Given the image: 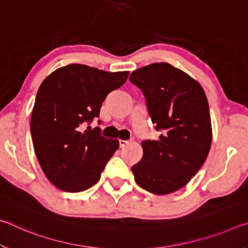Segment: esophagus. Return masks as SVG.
<instances>
[{
  "label": "esophagus",
  "mask_w": 248,
  "mask_h": 248,
  "mask_svg": "<svg viewBox=\"0 0 248 248\" xmlns=\"http://www.w3.org/2000/svg\"><path fill=\"white\" fill-rule=\"evenodd\" d=\"M129 143L128 140H119V144H120V148H124L125 145Z\"/></svg>",
  "instance_id": "1"
}]
</instances>
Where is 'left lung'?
Masks as SVG:
<instances>
[{"instance_id":"8db88e82","label":"left lung","mask_w":248,"mask_h":248,"mask_svg":"<svg viewBox=\"0 0 248 248\" xmlns=\"http://www.w3.org/2000/svg\"><path fill=\"white\" fill-rule=\"evenodd\" d=\"M142 91L159 139L142 141L143 157L132 166L137 184L154 195L180 189L197 174L212 141L207 96L200 84L165 62L130 74Z\"/></svg>"}]
</instances>
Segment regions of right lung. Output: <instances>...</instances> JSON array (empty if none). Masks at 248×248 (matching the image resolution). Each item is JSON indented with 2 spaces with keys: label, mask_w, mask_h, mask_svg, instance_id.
Listing matches in <instances>:
<instances>
[{
  "label": "right lung",
  "mask_w": 248,
  "mask_h": 248,
  "mask_svg": "<svg viewBox=\"0 0 248 248\" xmlns=\"http://www.w3.org/2000/svg\"><path fill=\"white\" fill-rule=\"evenodd\" d=\"M128 75V71L111 73L69 64L41 83L31 132L41 169L59 189L78 192L94 186L119 148L118 140L103 137L99 127L89 125L83 131V124L98 118L105 98L119 89Z\"/></svg>",
  "instance_id": "obj_1"
}]
</instances>
